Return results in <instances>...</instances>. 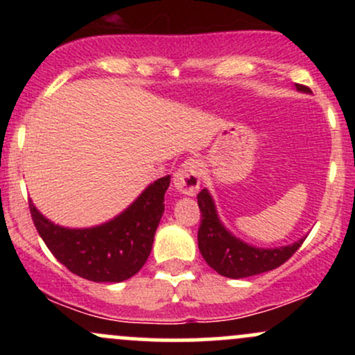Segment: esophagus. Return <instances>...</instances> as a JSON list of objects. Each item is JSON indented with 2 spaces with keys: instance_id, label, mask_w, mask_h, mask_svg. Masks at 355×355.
Returning a JSON list of instances; mask_svg holds the SVG:
<instances>
[{
  "instance_id": "obj_1",
  "label": "esophagus",
  "mask_w": 355,
  "mask_h": 355,
  "mask_svg": "<svg viewBox=\"0 0 355 355\" xmlns=\"http://www.w3.org/2000/svg\"><path fill=\"white\" fill-rule=\"evenodd\" d=\"M200 175L202 165L197 158H189L180 165L173 175V185L177 187L178 191L185 195H195L200 189Z\"/></svg>"
}]
</instances>
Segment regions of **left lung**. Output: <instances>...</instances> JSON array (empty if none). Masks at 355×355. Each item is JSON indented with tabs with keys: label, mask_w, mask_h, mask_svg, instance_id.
I'll return each mask as SVG.
<instances>
[{
	"label": "left lung",
	"mask_w": 355,
	"mask_h": 355,
	"mask_svg": "<svg viewBox=\"0 0 355 355\" xmlns=\"http://www.w3.org/2000/svg\"><path fill=\"white\" fill-rule=\"evenodd\" d=\"M295 88L309 93V88L302 85H295ZM197 200L202 211V223L198 229L200 254L215 272L229 279H243L274 270L287 262L305 240L304 237L291 245L274 248L248 245L223 225L209 190L203 189L197 195Z\"/></svg>",
	"instance_id": "8db88e82"
}]
</instances>
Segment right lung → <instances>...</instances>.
I'll list each match as a JSON object with an SVG mask.
<instances>
[{
    "mask_svg": "<svg viewBox=\"0 0 355 355\" xmlns=\"http://www.w3.org/2000/svg\"><path fill=\"white\" fill-rule=\"evenodd\" d=\"M170 175L150 183L115 218L88 229L53 223L30 200L40 237L68 270L92 282H123L145 266L164 215Z\"/></svg>",
    "mask_w": 355,
    "mask_h": 355,
    "instance_id": "obj_1",
    "label": "right lung"
}]
</instances>
